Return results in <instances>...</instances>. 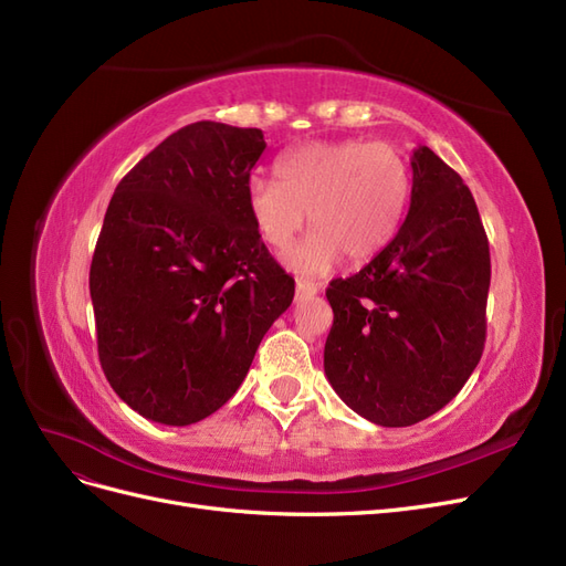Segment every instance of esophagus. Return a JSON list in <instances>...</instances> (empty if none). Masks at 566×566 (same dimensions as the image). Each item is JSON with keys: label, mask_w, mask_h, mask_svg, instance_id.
Listing matches in <instances>:
<instances>
[{"label": "esophagus", "mask_w": 566, "mask_h": 566, "mask_svg": "<svg viewBox=\"0 0 566 566\" xmlns=\"http://www.w3.org/2000/svg\"><path fill=\"white\" fill-rule=\"evenodd\" d=\"M317 291H319V286H317V284L298 280V282H296V301H307V298H313V296L317 294Z\"/></svg>", "instance_id": "esophagus-1"}]
</instances>
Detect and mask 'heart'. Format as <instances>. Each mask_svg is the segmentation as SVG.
Here are the masks:
<instances>
[{
    "label": "heart",
    "instance_id": "heart-1",
    "mask_svg": "<svg viewBox=\"0 0 566 566\" xmlns=\"http://www.w3.org/2000/svg\"><path fill=\"white\" fill-rule=\"evenodd\" d=\"M277 176H253L247 207L263 242L286 249L310 211L313 234L286 263L303 275L329 270L343 253L367 261L386 249L405 221L411 171L386 140H315L277 159Z\"/></svg>",
    "mask_w": 566,
    "mask_h": 566
}]
</instances>
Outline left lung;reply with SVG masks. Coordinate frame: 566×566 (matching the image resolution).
Listing matches in <instances>:
<instances>
[{
    "instance_id": "left-lung-1",
    "label": "left lung",
    "mask_w": 566,
    "mask_h": 566,
    "mask_svg": "<svg viewBox=\"0 0 566 566\" xmlns=\"http://www.w3.org/2000/svg\"><path fill=\"white\" fill-rule=\"evenodd\" d=\"M411 205L392 242L334 280L324 374L353 411L405 428L447 407L486 338L491 261L463 178L426 145L411 155Z\"/></svg>"
}]
</instances>
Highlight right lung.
Masks as SVG:
<instances>
[{
  "instance_id": "add662e5",
  "label": "right lung",
  "mask_w": 566,
  "mask_h": 566,
  "mask_svg": "<svg viewBox=\"0 0 566 566\" xmlns=\"http://www.w3.org/2000/svg\"><path fill=\"white\" fill-rule=\"evenodd\" d=\"M261 129L195 122L126 174L88 272L98 357L140 416L190 426L242 386L294 301L247 207Z\"/></svg>"
}]
</instances>
